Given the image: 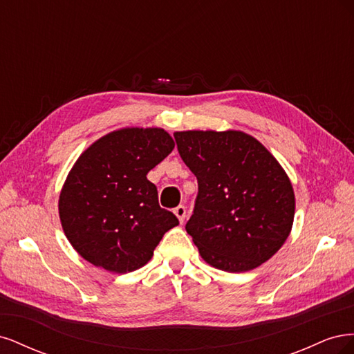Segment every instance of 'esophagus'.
I'll return each mask as SVG.
<instances>
[{
  "label": "esophagus",
  "mask_w": 354,
  "mask_h": 354,
  "mask_svg": "<svg viewBox=\"0 0 354 354\" xmlns=\"http://www.w3.org/2000/svg\"><path fill=\"white\" fill-rule=\"evenodd\" d=\"M174 214L178 217L180 223H183L185 218H186V207H185V205H178V207L174 209Z\"/></svg>",
  "instance_id": "obj_1"
}]
</instances>
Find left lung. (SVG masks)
Wrapping results in <instances>:
<instances>
[{
    "label": "left lung",
    "instance_id": "8db88e82",
    "mask_svg": "<svg viewBox=\"0 0 354 354\" xmlns=\"http://www.w3.org/2000/svg\"><path fill=\"white\" fill-rule=\"evenodd\" d=\"M174 138L198 180L186 230L202 259L230 273L269 260L291 232L295 209L291 181L273 155L241 131H181Z\"/></svg>",
    "mask_w": 354,
    "mask_h": 354
}]
</instances>
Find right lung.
I'll list each match as a JSON object with an SVG mask.
<instances>
[{
    "mask_svg": "<svg viewBox=\"0 0 354 354\" xmlns=\"http://www.w3.org/2000/svg\"><path fill=\"white\" fill-rule=\"evenodd\" d=\"M174 149L160 128L102 137L75 162L59 199L63 230L82 259L115 273L140 269L178 224L160 208L147 173Z\"/></svg>",
    "mask_w": 354,
    "mask_h": 354,
    "instance_id": "1",
    "label": "right lung"
}]
</instances>
